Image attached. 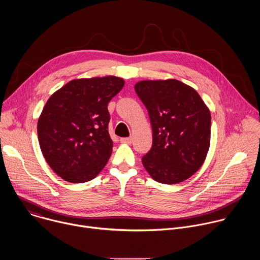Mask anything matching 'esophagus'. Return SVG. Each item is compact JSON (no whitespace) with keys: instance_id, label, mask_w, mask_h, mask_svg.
<instances>
[{"instance_id":"34e87169","label":"esophagus","mask_w":260,"mask_h":260,"mask_svg":"<svg viewBox=\"0 0 260 260\" xmlns=\"http://www.w3.org/2000/svg\"><path fill=\"white\" fill-rule=\"evenodd\" d=\"M120 142H121V143H125V144H132L133 138H132V137H129V138H121V139H120Z\"/></svg>"}]
</instances>
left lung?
Listing matches in <instances>:
<instances>
[{
	"label": "left lung",
	"mask_w": 260,
	"mask_h": 260,
	"mask_svg": "<svg viewBox=\"0 0 260 260\" xmlns=\"http://www.w3.org/2000/svg\"><path fill=\"white\" fill-rule=\"evenodd\" d=\"M135 90L148 110L152 147L142 157L153 180L177 184L203 166L210 147L211 113L200 94L176 79L144 80Z\"/></svg>",
	"instance_id": "8db88e82"
}]
</instances>
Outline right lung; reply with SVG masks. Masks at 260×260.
Listing matches in <instances>:
<instances>
[{
  "mask_svg": "<svg viewBox=\"0 0 260 260\" xmlns=\"http://www.w3.org/2000/svg\"><path fill=\"white\" fill-rule=\"evenodd\" d=\"M115 76L75 79L46 102L37 131L43 156L71 183L95 178L112 153L108 104L123 87Z\"/></svg>",
  "mask_w": 260,
  "mask_h": 260,
  "instance_id": "right-lung-1",
  "label": "right lung"
}]
</instances>
